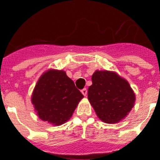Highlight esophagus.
<instances>
[{
	"label": "esophagus",
	"instance_id": "obj_1",
	"mask_svg": "<svg viewBox=\"0 0 160 160\" xmlns=\"http://www.w3.org/2000/svg\"><path fill=\"white\" fill-rule=\"evenodd\" d=\"M81 93H83V96L86 97L87 96V93H88V90H87L86 88H83V90H81Z\"/></svg>",
	"mask_w": 160,
	"mask_h": 160
}]
</instances>
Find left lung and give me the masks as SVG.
Here are the masks:
<instances>
[{
	"label": "left lung",
	"instance_id": "8db88e82",
	"mask_svg": "<svg viewBox=\"0 0 160 160\" xmlns=\"http://www.w3.org/2000/svg\"><path fill=\"white\" fill-rule=\"evenodd\" d=\"M88 88V100L103 122L114 124L123 120L135 105V94L125 79L117 72L96 70Z\"/></svg>",
	"mask_w": 160,
	"mask_h": 160
}]
</instances>
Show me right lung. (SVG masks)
<instances>
[{"mask_svg": "<svg viewBox=\"0 0 160 160\" xmlns=\"http://www.w3.org/2000/svg\"><path fill=\"white\" fill-rule=\"evenodd\" d=\"M83 98L65 71L50 69L39 77L31 100L41 120L58 126L70 120Z\"/></svg>", "mask_w": 160, "mask_h": 160, "instance_id": "1", "label": "right lung"}]
</instances>
